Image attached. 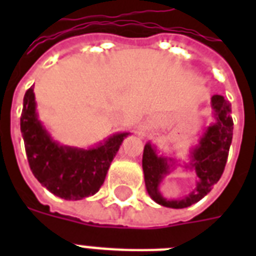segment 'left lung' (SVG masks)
Segmentation results:
<instances>
[{
  "label": "left lung",
  "mask_w": 256,
  "mask_h": 256,
  "mask_svg": "<svg viewBox=\"0 0 256 256\" xmlns=\"http://www.w3.org/2000/svg\"><path fill=\"white\" fill-rule=\"evenodd\" d=\"M211 108L214 120L203 128L196 144L190 148L187 160L166 156L156 148V144H152L150 140L144 144L142 158L144 184L150 198L160 206L170 208L191 206L204 198L222 176L234 130L231 104L223 96L216 94L211 98ZM178 167L194 171L197 174L196 187L182 198H164L160 192V184L168 174Z\"/></svg>",
  "instance_id": "8db88e82"
}]
</instances>
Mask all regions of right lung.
Listing matches in <instances>:
<instances>
[{
  "label": "right lung",
  "instance_id": "1",
  "mask_svg": "<svg viewBox=\"0 0 256 256\" xmlns=\"http://www.w3.org/2000/svg\"><path fill=\"white\" fill-rule=\"evenodd\" d=\"M21 132L34 176L52 194L66 200L88 198L100 190L120 144L130 134L116 132L88 148L61 144L40 120L33 88L24 96Z\"/></svg>",
  "mask_w": 256,
  "mask_h": 256
}]
</instances>
